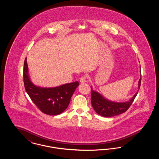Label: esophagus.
Returning a JSON list of instances; mask_svg holds the SVG:
<instances>
[{
	"mask_svg": "<svg viewBox=\"0 0 159 159\" xmlns=\"http://www.w3.org/2000/svg\"><path fill=\"white\" fill-rule=\"evenodd\" d=\"M86 79H87L86 76H82V77H81L80 79V82L82 83H85V82H86Z\"/></svg>",
	"mask_w": 159,
	"mask_h": 159,
	"instance_id": "esophagus-1",
	"label": "esophagus"
}]
</instances>
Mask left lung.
I'll use <instances>...</instances> for the list:
<instances>
[{
	"instance_id": "8db88e82",
	"label": "left lung",
	"mask_w": 159,
	"mask_h": 159,
	"mask_svg": "<svg viewBox=\"0 0 159 159\" xmlns=\"http://www.w3.org/2000/svg\"><path fill=\"white\" fill-rule=\"evenodd\" d=\"M141 78L139 80V89L141 86ZM138 92L134 95L131 99L126 102L117 103L110 101L103 98L98 92L91 91V103L96 113L101 116L106 117H111L125 113L132 105L135 98Z\"/></svg>"
}]
</instances>
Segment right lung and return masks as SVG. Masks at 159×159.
<instances>
[{
	"instance_id": "obj_1",
	"label": "right lung",
	"mask_w": 159,
	"mask_h": 159,
	"mask_svg": "<svg viewBox=\"0 0 159 159\" xmlns=\"http://www.w3.org/2000/svg\"><path fill=\"white\" fill-rule=\"evenodd\" d=\"M23 80L25 91L34 104L42 113L53 116L60 114L67 108L74 92L79 84L76 81L52 88L36 86L29 79L27 58L24 62Z\"/></svg>"
}]
</instances>
